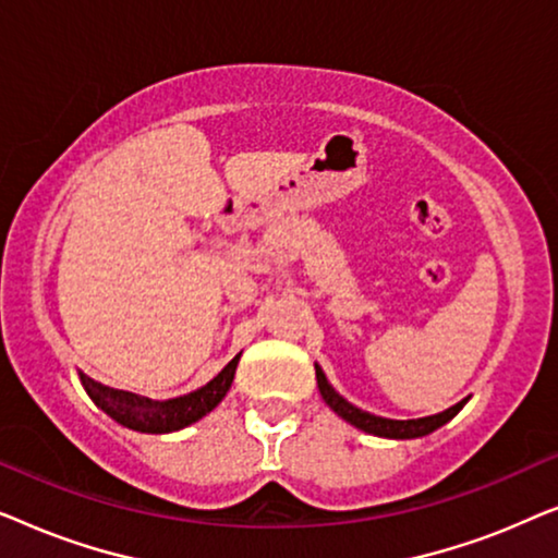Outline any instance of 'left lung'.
Masks as SVG:
<instances>
[{"label":"left lung","mask_w":558,"mask_h":558,"mask_svg":"<svg viewBox=\"0 0 558 558\" xmlns=\"http://www.w3.org/2000/svg\"><path fill=\"white\" fill-rule=\"evenodd\" d=\"M315 373H317V386H319V393H323V399L327 407H330L335 414L345 418L357 429L368 432V434H376V437H388V439H414V437H424V434H429L434 429H439L441 424H447L449 418H452L457 411H460L468 399L454 403L452 409L441 411V414H434V416H424V418H407V422H399V418H384V416H376V414H368V411L353 407V403H348L342 396L335 391V388L327 384L325 373L319 365H315Z\"/></svg>","instance_id":"8db88e82"}]
</instances>
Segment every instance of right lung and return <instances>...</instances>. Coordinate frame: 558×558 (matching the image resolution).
Here are the masks:
<instances>
[{"instance_id": "obj_1", "label": "right lung", "mask_w": 558, "mask_h": 558, "mask_svg": "<svg viewBox=\"0 0 558 558\" xmlns=\"http://www.w3.org/2000/svg\"><path fill=\"white\" fill-rule=\"evenodd\" d=\"M239 357L241 353L235 355L233 361L210 380V384H205L203 388H197V391L180 396V399H170V401H155V399H147V396L106 388L101 384H96V380L86 378L83 373H81V380L90 399L96 401V407H101L106 414L117 418L119 424H124L134 432L167 434L197 422V418H203L208 411H213L220 401H223V396L233 384Z\"/></svg>"}]
</instances>
